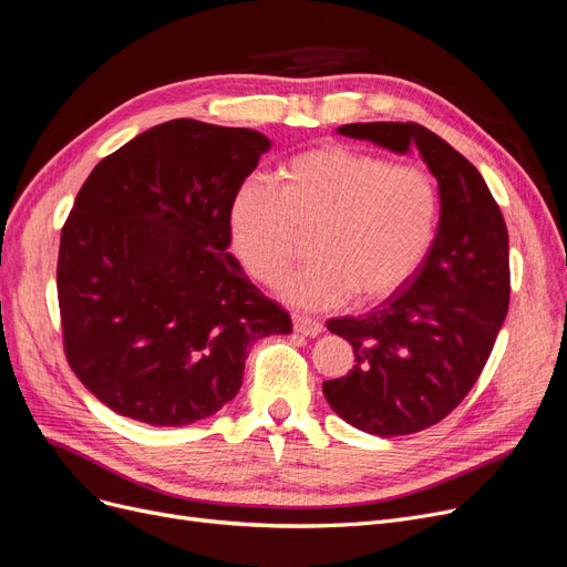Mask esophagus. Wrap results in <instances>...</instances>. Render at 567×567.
Instances as JSON below:
<instances>
[{
    "label": "esophagus",
    "mask_w": 567,
    "mask_h": 567,
    "mask_svg": "<svg viewBox=\"0 0 567 567\" xmlns=\"http://www.w3.org/2000/svg\"><path fill=\"white\" fill-rule=\"evenodd\" d=\"M293 331L301 333V336H319L324 331V324L319 322V319L315 317H308V315H293Z\"/></svg>",
    "instance_id": "obj_1"
}]
</instances>
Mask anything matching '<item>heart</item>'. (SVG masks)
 I'll list each match as a JSON object with an SVG mask.
<instances>
[{
	"label": "heart",
	"instance_id": "1",
	"mask_svg": "<svg viewBox=\"0 0 567 567\" xmlns=\"http://www.w3.org/2000/svg\"><path fill=\"white\" fill-rule=\"evenodd\" d=\"M440 187L422 164L348 145H322L280 166V187L245 181L231 199L234 248L250 274L278 285L308 250L317 259L285 282L308 310L352 297L371 306L399 293L429 259L440 225Z\"/></svg>",
	"mask_w": 567,
	"mask_h": 567
}]
</instances>
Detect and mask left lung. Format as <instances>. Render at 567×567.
I'll return each mask as SVG.
<instances>
[{
    "label": "left lung",
    "mask_w": 567,
    "mask_h": 567,
    "mask_svg": "<svg viewBox=\"0 0 567 567\" xmlns=\"http://www.w3.org/2000/svg\"><path fill=\"white\" fill-rule=\"evenodd\" d=\"M338 134L393 153L420 151L440 187L433 250L399 293L365 317L329 319L354 368L324 382L344 422L380 437L424 431L477 382L509 306V240L480 171L416 122H354Z\"/></svg>",
    "instance_id": "8db88e82"
}]
</instances>
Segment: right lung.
Here are the masks:
<instances>
[{
    "instance_id": "1",
    "label": "right lung",
    "mask_w": 567,
    "mask_h": 567,
    "mask_svg": "<svg viewBox=\"0 0 567 567\" xmlns=\"http://www.w3.org/2000/svg\"><path fill=\"white\" fill-rule=\"evenodd\" d=\"M270 141L162 122L92 168L58 257L64 354L113 412L185 426L229 403L248 348L291 317L227 252L229 208Z\"/></svg>"
}]
</instances>
